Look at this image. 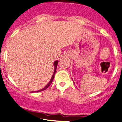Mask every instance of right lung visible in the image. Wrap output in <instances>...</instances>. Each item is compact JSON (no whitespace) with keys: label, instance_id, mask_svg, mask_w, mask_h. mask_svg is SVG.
<instances>
[{"label":"right lung","instance_id":"add662e5","mask_svg":"<svg viewBox=\"0 0 122 122\" xmlns=\"http://www.w3.org/2000/svg\"><path fill=\"white\" fill-rule=\"evenodd\" d=\"M58 61H56L54 62V66H55V71H54V73H53V75H52V77H51V80H50V81H49V83H48L47 85H46V86L45 87H44L41 90H39V91H35V92H40V91H44V90H46V89H47L48 87H49V86L51 84V83H52V81H53V78H54V76H55V72H56V67H57V64H58Z\"/></svg>","mask_w":122,"mask_h":122}]
</instances>
